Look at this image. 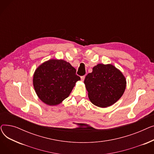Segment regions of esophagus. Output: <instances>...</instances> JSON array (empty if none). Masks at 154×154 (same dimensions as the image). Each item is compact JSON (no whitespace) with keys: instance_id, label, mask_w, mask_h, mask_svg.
<instances>
[{"instance_id":"1","label":"esophagus","mask_w":154,"mask_h":154,"mask_svg":"<svg viewBox=\"0 0 154 154\" xmlns=\"http://www.w3.org/2000/svg\"><path fill=\"white\" fill-rule=\"evenodd\" d=\"M85 75H84V76H82V77H81V80H82V81H84V79H85Z\"/></svg>"}]
</instances>
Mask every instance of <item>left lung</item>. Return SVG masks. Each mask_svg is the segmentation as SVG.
Returning <instances> with one entry per match:
<instances>
[{
    "instance_id": "obj_1",
    "label": "left lung",
    "mask_w": 154,
    "mask_h": 154,
    "mask_svg": "<svg viewBox=\"0 0 154 154\" xmlns=\"http://www.w3.org/2000/svg\"><path fill=\"white\" fill-rule=\"evenodd\" d=\"M84 84L91 102L100 108H106L117 102L127 86L122 72L111 63H99L86 75Z\"/></svg>"
}]
</instances>
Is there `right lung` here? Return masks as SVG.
Here are the masks:
<instances>
[{
    "instance_id": "obj_1",
    "label": "right lung",
    "mask_w": 154,
    "mask_h": 154,
    "mask_svg": "<svg viewBox=\"0 0 154 154\" xmlns=\"http://www.w3.org/2000/svg\"><path fill=\"white\" fill-rule=\"evenodd\" d=\"M75 73V69L62 59H51L40 64L33 75V85L38 99L50 106L60 104L80 80Z\"/></svg>"
}]
</instances>
